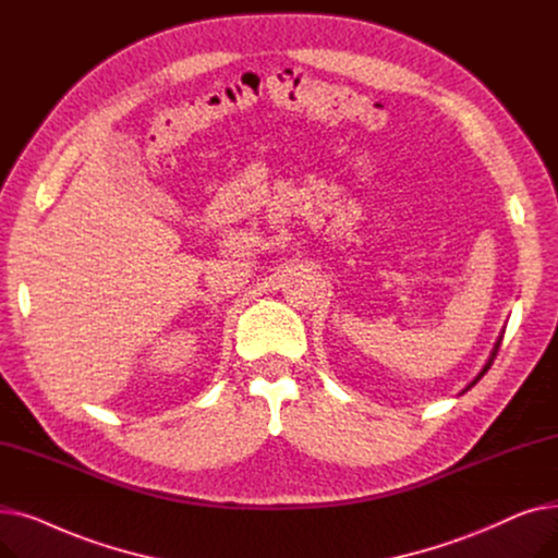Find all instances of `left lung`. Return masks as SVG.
<instances>
[{"label":"left lung","mask_w":558,"mask_h":558,"mask_svg":"<svg viewBox=\"0 0 558 558\" xmlns=\"http://www.w3.org/2000/svg\"><path fill=\"white\" fill-rule=\"evenodd\" d=\"M500 343H502V335H500V337H497V341H495V345H493V350H490V357H488V362H486V364H484V368H482V371H480V375H477V377H475V379H473V383H471V385H468V387H465V389H463V391H461V393H465V391H468V389H473V387H475V385H477V383H480V379H482V377H484V373H486V371H488V368H490V364H493V360H495V355H497V348H500Z\"/></svg>","instance_id":"8db88e82"}]
</instances>
